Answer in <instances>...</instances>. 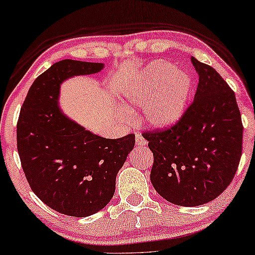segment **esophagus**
I'll return each instance as SVG.
<instances>
[{"instance_id": "obj_1", "label": "esophagus", "mask_w": 255, "mask_h": 255, "mask_svg": "<svg viewBox=\"0 0 255 255\" xmlns=\"http://www.w3.org/2000/svg\"><path fill=\"white\" fill-rule=\"evenodd\" d=\"M146 144H147V141H146L145 139L142 138L140 134L135 135V145H137L138 147H141V146H145Z\"/></svg>"}]
</instances>
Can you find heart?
<instances>
[{
    "instance_id": "heart-1",
    "label": "heart",
    "mask_w": 255,
    "mask_h": 255,
    "mask_svg": "<svg viewBox=\"0 0 255 255\" xmlns=\"http://www.w3.org/2000/svg\"><path fill=\"white\" fill-rule=\"evenodd\" d=\"M191 78L170 62L159 60L149 64L133 79L123 80L120 95L125 107H144V120L151 127L162 128L182 117L189 100Z\"/></svg>"
}]
</instances>
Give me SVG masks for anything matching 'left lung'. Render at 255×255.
I'll list each match as a JSON object with an SVG mask.
<instances>
[{
  "mask_svg": "<svg viewBox=\"0 0 255 255\" xmlns=\"http://www.w3.org/2000/svg\"><path fill=\"white\" fill-rule=\"evenodd\" d=\"M194 102L176 124L142 133L153 152L151 182L170 203L197 207L218 197L238 169L243 123L236 95L215 68L191 57Z\"/></svg>",
  "mask_w": 255,
  "mask_h": 255,
  "instance_id": "8db88e82",
  "label": "left lung"
}]
</instances>
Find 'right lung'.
I'll list each match as a JSON object with an SVG mask.
<instances>
[{"label":"right lung","instance_id":"obj_1","mask_svg":"<svg viewBox=\"0 0 255 255\" xmlns=\"http://www.w3.org/2000/svg\"><path fill=\"white\" fill-rule=\"evenodd\" d=\"M101 62L66 59L30 87L17 123V149L31 189L47 207L73 217L102 210L134 146V134L107 139L69 120L59 108L60 85L103 69Z\"/></svg>","mask_w":255,"mask_h":255}]
</instances>
